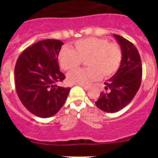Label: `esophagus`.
Returning <instances> with one entry per match:
<instances>
[{"instance_id":"1","label":"esophagus","mask_w":158,"mask_h":158,"mask_svg":"<svg viewBox=\"0 0 158 158\" xmlns=\"http://www.w3.org/2000/svg\"><path fill=\"white\" fill-rule=\"evenodd\" d=\"M81 87L83 88L85 90H88L89 89V85H81Z\"/></svg>"}]
</instances>
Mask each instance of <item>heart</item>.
I'll return each mask as SVG.
<instances>
[{
    "instance_id": "obj_1",
    "label": "heart",
    "mask_w": 158,
    "mask_h": 158,
    "mask_svg": "<svg viewBox=\"0 0 158 158\" xmlns=\"http://www.w3.org/2000/svg\"><path fill=\"white\" fill-rule=\"evenodd\" d=\"M85 60L89 67L69 73L67 79L70 83L85 85L101 77H112L122 63V49L118 43H110L104 38L88 37L77 40L74 50L64 47L58 54L60 65L65 71L77 69Z\"/></svg>"
}]
</instances>
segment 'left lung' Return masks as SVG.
Listing matches in <instances>:
<instances>
[{
  "mask_svg": "<svg viewBox=\"0 0 158 158\" xmlns=\"http://www.w3.org/2000/svg\"><path fill=\"white\" fill-rule=\"evenodd\" d=\"M114 36L122 49V63L116 73L104 83L106 92L100 93L95 102L97 107L106 112H116L130 104L142 82V61L138 49L125 38Z\"/></svg>",
  "mask_w": 158,
  "mask_h": 158,
  "instance_id": "1",
  "label": "left lung"
}]
</instances>
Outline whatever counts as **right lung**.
<instances>
[{
  "mask_svg": "<svg viewBox=\"0 0 158 158\" xmlns=\"http://www.w3.org/2000/svg\"><path fill=\"white\" fill-rule=\"evenodd\" d=\"M63 43L45 40L26 48L15 65L16 93L22 104L36 116L55 115L65 104L70 88L57 85L65 78L58 65Z\"/></svg>",
  "mask_w": 158,
  "mask_h": 158,
  "instance_id": "add662e5",
  "label": "right lung"
}]
</instances>
